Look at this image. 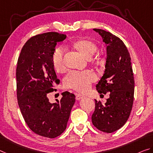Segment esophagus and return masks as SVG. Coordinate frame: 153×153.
Returning <instances> with one entry per match:
<instances>
[{"instance_id": "obj_1", "label": "esophagus", "mask_w": 153, "mask_h": 153, "mask_svg": "<svg viewBox=\"0 0 153 153\" xmlns=\"http://www.w3.org/2000/svg\"><path fill=\"white\" fill-rule=\"evenodd\" d=\"M83 98H85V96L81 94H76V100H81Z\"/></svg>"}]
</instances>
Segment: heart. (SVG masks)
<instances>
[{
  "instance_id": "1",
  "label": "heart",
  "mask_w": 153,
  "mask_h": 153,
  "mask_svg": "<svg viewBox=\"0 0 153 153\" xmlns=\"http://www.w3.org/2000/svg\"><path fill=\"white\" fill-rule=\"evenodd\" d=\"M74 49L87 59H90L97 50L94 42L88 39H79L72 43ZM52 63L54 68L58 72L65 69L64 51L62 47H57L54 50L52 55ZM96 79V74L91 70L83 72L72 71L69 72L63 79V84L68 88H71L79 91H85L90 88L91 83Z\"/></svg>"
}]
</instances>
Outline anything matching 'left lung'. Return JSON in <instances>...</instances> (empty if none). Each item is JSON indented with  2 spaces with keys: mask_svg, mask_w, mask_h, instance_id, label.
I'll use <instances>...</instances> for the list:
<instances>
[{
  "mask_svg": "<svg viewBox=\"0 0 153 153\" xmlns=\"http://www.w3.org/2000/svg\"><path fill=\"white\" fill-rule=\"evenodd\" d=\"M107 46L103 76L96 88L100 96L109 94L104 105L95 100L91 116L94 126L102 132H114L127 121L132 109L135 81L128 49L119 37L105 30L94 29Z\"/></svg>",
  "mask_w": 153,
  "mask_h": 153,
  "instance_id": "left-lung-1",
  "label": "left lung"
}]
</instances>
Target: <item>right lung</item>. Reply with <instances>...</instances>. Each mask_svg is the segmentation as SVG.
<instances>
[{
    "label": "right lung",
    "mask_w": 153,
    "mask_h": 153,
    "mask_svg": "<svg viewBox=\"0 0 153 153\" xmlns=\"http://www.w3.org/2000/svg\"><path fill=\"white\" fill-rule=\"evenodd\" d=\"M65 34L48 32L30 37L23 46L16 68L17 98L20 111L29 128L37 135L55 138L65 130L75 96L68 91L51 103L47 96L59 83L52 63L57 42Z\"/></svg>",
    "instance_id": "right-lung-1"
}]
</instances>
